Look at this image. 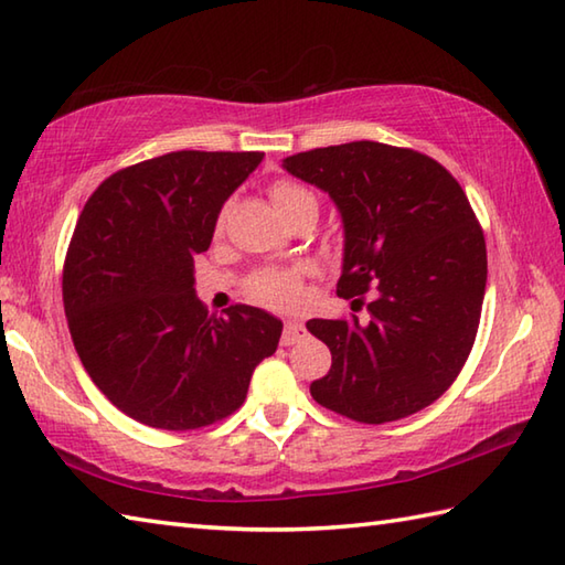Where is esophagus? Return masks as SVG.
Wrapping results in <instances>:
<instances>
[{"label":"esophagus","mask_w":565,"mask_h":565,"mask_svg":"<svg viewBox=\"0 0 565 565\" xmlns=\"http://www.w3.org/2000/svg\"><path fill=\"white\" fill-rule=\"evenodd\" d=\"M303 338H306V328L301 323H296V320H286L284 333H281V345H296V342Z\"/></svg>","instance_id":"esophagus-1"}]
</instances>
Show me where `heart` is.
Masks as SVG:
<instances>
[{"label": "heart", "instance_id": "heart-1", "mask_svg": "<svg viewBox=\"0 0 565 565\" xmlns=\"http://www.w3.org/2000/svg\"><path fill=\"white\" fill-rule=\"evenodd\" d=\"M269 195L286 220L301 213L306 205H316L313 193L294 181H274L269 188ZM223 217L225 210L223 215H220V223H223ZM298 281H301V269L296 267H262L247 279V294L267 306H286L296 298Z\"/></svg>", "mask_w": 565, "mask_h": 565}]
</instances>
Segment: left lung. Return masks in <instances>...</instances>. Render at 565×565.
Returning <instances> with one entry per match:
<instances>
[{
  "label": "left lung",
  "mask_w": 565,
  "mask_h": 565,
  "mask_svg": "<svg viewBox=\"0 0 565 565\" xmlns=\"http://www.w3.org/2000/svg\"><path fill=\"white\" fill-rule=\"evenodd\" d=\"M333 198L345 247L338 294L374 291L370 318L308 320L333 364L311 396L360 424L434 404L466 364L488 284L482 227L460 183L426 153L350 141L284 159Z\"/></svg>",
  "instance_id": "1"
}]
</instances>
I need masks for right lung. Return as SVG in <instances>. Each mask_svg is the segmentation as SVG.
<instances>
[{"label":"right lung","instance_id":"1","mask_svg":"<svg viewBox=\"0 0 565 565\" xmlns=\"http://www.w3.org/2000/svg\"><path fill=\"white\" fill-rule=\"evenodd\" d=\"M262 151H171L87 198L63 267V306L85 372L121 414L193 430L237 412L281 320L254 306L207 316L193 257Z\"/></svg>","mask_w":565,"mask_h":565}]
</instances>
